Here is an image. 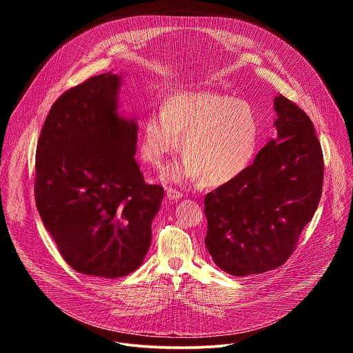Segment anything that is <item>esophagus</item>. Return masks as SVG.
<instances>
[{"instance_id":"obj_1","label":"esophagus","mask_w":353,"mask_h":353,"mask_svg":"<svg viewBox=\"0 0 353 353\" xmlns=\"http://www.w3.org/2000/svg\"><path fill=\"white\" fill-rule=\"evenodd\" d=\"M166 195H168L169 199L177 201V199H180V198L183 196V192H180L179 190H176V188H173V187H169V188L166 190Z\"/></svg>"}]
</instances>
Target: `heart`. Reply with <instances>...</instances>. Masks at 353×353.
<instances>
[{
	"label": "heart",
	"instance_id": "b5f03b06",
	"mask_svg": "<svg viewBox=\"0 0 353 353\" xmlns=\"http://www.w3.org/2000/svg\"><path fill=\"white\" fill-rule=\"evenodd\" d=\"M184 159L170 166L165 177L196 181L201 187H219L239 177L253 162L260 120L245 100L212 90H184L168 96L159 114L141 123V158L161 166L179 150Z\"/></svg>",
	"mask_w": 353,
	"mask_h": 353
}]
</instances>
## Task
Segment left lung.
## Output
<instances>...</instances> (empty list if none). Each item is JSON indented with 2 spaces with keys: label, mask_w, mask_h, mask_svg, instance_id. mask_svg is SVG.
<instances>
[{
  "label": "left lung",
  "mask_w": 353,
  "mask_h": 353,
  "mask_svg": "<svg viewBox=\"0 0 353 353\" xmlns=\"http://www.w3.org/2000/svg\"><path fill=\"white\" fill-rule=\"evenodd\" d=\"M274 109L276 139L204 199L205 245L214 263L234 276L286 263L323 192V150L310 117L282 94L275 96Z\"/></svg>",
  "instance_id": "obj_1"
}]
</instances>
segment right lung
Instances as JSON below:
<instances>
[{"instance_id": "1", "label": "right lung", "mask_w": 353, "mask_h": 353, "mask_svg": "<svg viewBox=\"0 0 353 353\" xmlns=\"http://www.w3.org/2000/svg\"><path fill=\"white\" fill-rule=\"evenodd\" d=\"M121 75L64 92L36 148L39 215L75 271L121 278L143 261L163 187L146 184L134 157L138 125L117 113Z\"/></svg>"}]
</instances>
